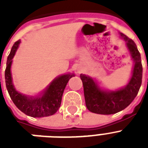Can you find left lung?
Returning <instances> with one entry per match:
<instances>
[{
  "mask_svg": "<svg viewBox=\"0 0 148 148\" xmlns=\"http://www.w3.org/2000/svg\"><path fill=\"white\" fill-rule=\"evenodd\" d=\"M121 36L126 41L134 61L131 81L124 88L117 91L106 92L99 89L92 78L81 74L80 77L83 83L86 107L90 112L100 114H113L119 112L134 101L139 91L142 82L143 71L140 52L134 40L124 34L121 33Z\"/></svg>",
  "mask_w": 148,
  "mask_h": 148,
  "instance_id": "obj_1",
  "label": "left lung"
}]
</instances>
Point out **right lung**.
Returning a JSON list of instances; mask_svg holds the SVG:
<instances>
[{
  "mask_svg": "<svg viewBox=\"0 0 148 148\" xmlns=\"http://www.w3.org/2000/svg\"><path fill=\"white\" fill-rule=\"evenodd\" d=\"M20 40L13 45L10 54L8 57L5 69L6 88L16 107L25 114L33 117H47L54 114L59 109L65 87L67 82L74 77V74H65L58 77L51 84L41 97L31 98L16 91L12 84L10 74V65L15 51L18 47Z\"/></svg>",
  "mask_w": 148,
  "mask_h": 148,
  "instance_id": "1",
  "label": "right lung"
}]
</instances>
